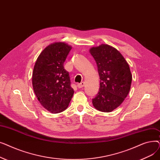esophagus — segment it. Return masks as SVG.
<instances>
[{
  "mask_svg": "<svg viewBox=\"0 0 160 160\" xmlns=\"http://www.w3.org/2000/svg\"><path fill=\"white\" fill-rule=\"evenodd\" d=\"M84 85H85V83L83 82H82L80 83H78L77 86H78V88H82V87L84 86Z\"/></svg>",
  "mask_w": 160,
  "mask_h": 160,
  "instance_id": "obj_1",
  "label": "esophagus"
}]
</instances>
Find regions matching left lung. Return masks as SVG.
Here are the masks:
<instances>
[{"instance_id":"left-lung-1","label":"left lung","mask_w":160,"mask_h":160,"mask_svg":"<svg viewBox=\"0 0 160 160\" xmlns=\"http://www.w3.org/2000/svg\"><path fill=\"white\" fill-rule=\"evenodd\" d=\"M89 51L97 63L100 79L99 91L92 102L100 112H112L130 91L132 76L129 65L118 50L108 45L93 47Z\"/></svg>"}]
</instances>
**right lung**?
<instances>
[{
	"mask_svg": "<svg viewBox=\"0 0 160 160\" xmlns=\"http://www.w3.org/2000/svg\"><path fill=\"white\" fill-rule=\"evenodd\" d=\"M71 47L58 42L47 47L39 54L32 74L34 93L48 112L56 113L68 107L74 94L69 72L63 63Z\"/></svg>",
	"mask_w": 160,
	"mask_h": 160,
	"instance_id": "add662e5",
	"label": "right lung"
}]
</instances>
